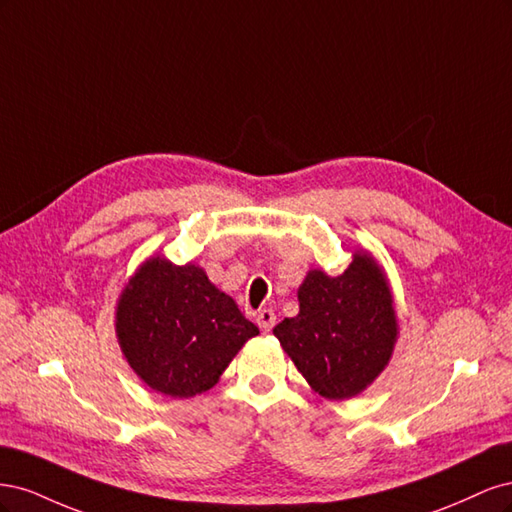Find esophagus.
Here are the masks:
<instances>
[{
	"label": "esophagus",
	"mask_w": 512,
	"mask_h": 512,
	"mask_svg": "<svg viewBox=\"0 0 512 512\" xmlns=\"http://www.w3.org/2000/svg\"><path fill=\"white\" fill-rule=\"evenodd\" d=\"M256 322H258L260 331L269 333V331L275 327V314H273V309H267V307L260 309L258 316H256Z\"/></svg>",
	"instance_id": "obj_1"
}]
</instances>
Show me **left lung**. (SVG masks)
Instances as JSON below:
<instances>
[{"instance_id": "left-lung-1", "label": "left lung", "mask_w": 512, "mask_h": 512, "mask_svg": "<svg viewBox=\"0 0 512 512\" xmlns=\"http://www.w3.org/2000/svg\"><path fill=\"white\" fill-rule=\"evenodd\" d=\"M273 335L322 397L361 393L389 363L397 337L393 299L376 262L354 254L337 277L309 271L299 316L284 318Z\"/></svg>"}]
</instances>
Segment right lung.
Segmentation results:
<instances>
[{
	"instance_id": "add662e5",
	"label": "right lung",
	"mask_w": 512,
	"mask_h": 512,
	"mask_svg": "<svg viewBox=\"0 0 512 512\" xmlns=\"http://www.w3.org/2000/svg\"><path fill=\"white\" fill-rule=\"evenodd\" d=\"M117 335L130 367L153 391L194 397L218 382L258 327L203 269L149 258L121 294Z\"/></svg>"
}]
</instances>
